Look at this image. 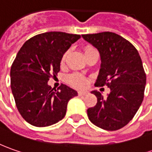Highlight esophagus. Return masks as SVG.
I'll list each match as a JSON object with an SVG mask.
<instances>
[{
	"label": "esophagus",
	"instance_id": "34e87169",
	"mask_svg": "<svg viewBox=\"0 0 152 152\" xmlns=\"http://www.w3.org/2000/svg\"><path fill=\"white\" fill-rule=\"evenodd\" d=\"M88 94H89V92H87V91H81V92H78V95H79L80 97L86 96V95H88Z\"/></svg>",
	"mask_w": 152,
	"mask_h": 152
}]
</instances>
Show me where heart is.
I'll list each match as a JSON object with an SVG mask.
<instances>
[{"instance_id":"b5f03b06","label":"heart","mask_w":152,"mask_h":152,"mask_svg":"<svg viewBox=\"0 0 152 152\" xmlns=\"http://www.w3.org/2000/svg\"><path fill=\"white\" fill-rule=\"evenodd\" d=\"M94 50V49L91 47V46H86L84 48V53L85 55H87L88 53H90L91 51ZM66 57H67V53L64 54V55L62 56V59H61V63H65V61L66 60ZM67 80L69 81V83L72 85L73 86H76V87H84L86 85V79L83 76H81L80 74H77V73H74V74H71L70 76H68Z\"/></svg>"}]
</instances>
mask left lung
I'll return each instance as SVG.
<instances>
[{
    "mask_svg": "<svg viewBox=\"0 0 152 152\" xmlns=\"http://www.w3.org/2000/svg\"><path fill=\"white\" fill-rule=\"evenodd\" d=\"M82 38L100 54L101 66L95 86L107 85L110 92L103 97L92 91L97 104L87 109L88 118L105 130L123 128L140 107L146 76L137 50L123 37L111 32L83 34Z\"/></svg>",
    "mask_w": 152,
    "mask_h": 152,
    "instance_id": "8db88e82",
    "label": "left lung"
}]
</instances>
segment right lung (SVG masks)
<instances>
[{"label":"right lung","instance_id":"1","mask_svg":"<svg viewBox=\"0 0 152 152\" xmlns=\"http://www.w3.org/2000/svg\"><path fill=\"white\" fill-rule=\"evenodd\" d=\"M78 34L49 32L26 41L11 68V88L22 117L36 127H46L65 117L67 104L77 92L66 85L55 90L48 84L60 70L62 56Z\"/></svg>","mask_w":152,"mask_h":152}]
</instances>
